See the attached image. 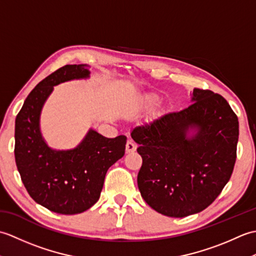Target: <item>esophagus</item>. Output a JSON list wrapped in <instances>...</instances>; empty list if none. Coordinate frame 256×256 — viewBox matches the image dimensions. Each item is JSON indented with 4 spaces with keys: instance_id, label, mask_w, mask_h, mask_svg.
Returning a JSON list of instances; mask_svg holds the SVG:
<instances>
[{
    "instance_id": "34e87169",
    "label": "esophagus",
    "mask_w": 256,
    "mask_h": 256,
    "mask_svg": "<svg viewBox=\"0 0 256 256\" xmlns=\"http://www.w3.org/2000/svg\"><path fill=\"white\" fill-rule=\"evenodd\" d=\"M135 150H136V143L130 138L126 143V153H133Z\"/></svg>"
}]
</instances>
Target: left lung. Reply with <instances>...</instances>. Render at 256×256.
Listing matches in <instances>:
<instances>
[{
	"label": "left lung",
	"mask_w": 256,
	"mask_h": 256,
	"mask_svg": "<svg viewBox=\"0 0 256 256\" xmlns=\"http://www.w3.org/2000/svg\"><path fill=\"white\" fill-rule=\"evenodd\" d=\"M192 102L133 128L142 167L138 186L150 208L184 218L204 210L231 178L238 121L224 96L196 88ZM189 128L198 134L187 139Z\"/></svg>",
	"instance_id": "left-lung-1"
}]
</instances>
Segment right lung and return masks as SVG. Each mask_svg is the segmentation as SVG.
<instances>
[{
    "label": "right lung",
    "mask_w": 256,
    "mask_h": 256,
    "mask_svg": "<svg viewBox=\"0 0 256 256\" xmlns=\"http://www.w3.org/2000/svg\"><path fill=\"white\" fill-rule=\"evenodd\" d=\"M86 77L84 64L57 69L30 91L15 120L14 155L22 182L37 204L60 214L91 208L100 198L108 170L125 153V135L106 138L94 130L72 150H50L42 138L40 114L54 86Z\"/></svg>",
    "instance_id": "obj_1"
}]
</instances>
